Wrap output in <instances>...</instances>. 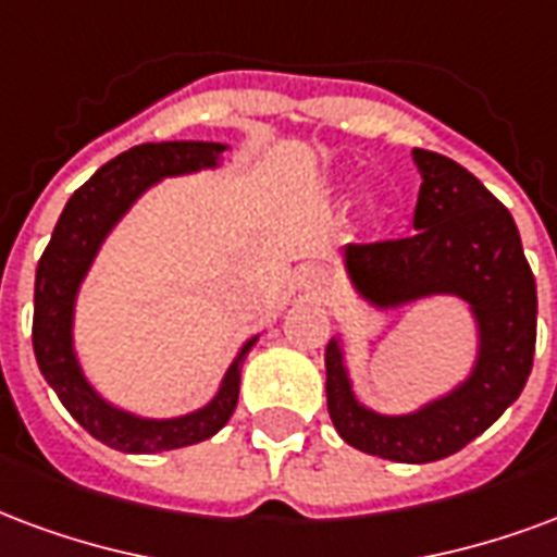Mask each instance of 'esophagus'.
<instances>
[{"instance_id": "1", "label": "esophagus", "mask_w": 557, "mask_h": 557, "mask_svg": "<svg viewBox=\"0 0 557 557\" xmlns=\"http://www.w3.org/2000/svg\"><path fill=\"white\" fill-rule=\"evenodd\" d=\"M331 286V277H327V271L319 265H307L298 271V289L307 292V295H324Z\"/></svg>"}]
</instances>
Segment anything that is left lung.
I'll return each instance as SVG.
<instances>
[{
    "label": "left lung",
    "mask_w": 557,
    "mask_h": 557,
    "mask_svg": "<svg viewBox=\"0 0 557 557\" xmlns=\"http://www.w3.org/2000/svg\"><path fill=\"white\" fill-rule=\"evenodd\" d=\"M410 156L422 176L416 233L342 247V268L354 295L381 315L434 298L460 304L475 336L472 362L446 393L405 413L362 401L345 333L327 342L324 369L327 410L348 446L395 463H431L484 434L520 398L537 339V286L513 218L481 180L440 152Z\"/></svg>",
    "instance_id": "obj_1"
}]
</instances>
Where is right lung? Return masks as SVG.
I'll return each instance as SVG.
<instances>
[{
  "instance_id": "right-lung-1",
  "label": "right lung",
  "mask_w": 557,
  "mask_h": 557,
  "mask_svg": "<svg viewBox=\"0 0 557 557\" xmlns=\"http://www.w3.org/2000/svg\"><path fill=\"white\" fill-rule=\"evenodd\" d=\"M226 150L230 144L221 141H162L138 144L121 152L70 197L37 262L32 342L40 374L90 436L126 455H159L215 436L236 410L242 366L265 331L247 336L238 345L215 395L203 407L180 416H144L109 401L82 366L76 348L82 286L102 245L150 188L174 176L218 171L224 168Z\"/></svg>"
}]
</instances>
